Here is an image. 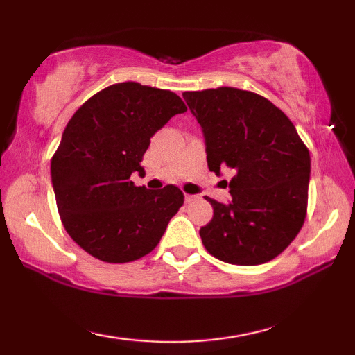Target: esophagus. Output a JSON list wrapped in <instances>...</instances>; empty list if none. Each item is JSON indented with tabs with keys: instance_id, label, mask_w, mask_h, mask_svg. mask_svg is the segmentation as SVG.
Segmentation results:
<instances>
[{
	"instance_id": "1",
	"label": "esophagus",
	"mask_w": 355,
	"mask_h": 355,
	"mask_svg": "<svg viewBox=\"0 0 355 355\" xmlns=\"http://www.w3.org/2000/svg\"><path fill=\"white\" fill-rule=\"evenodd\" d=\"M184 200H186V202H188V203H189V202H194V200H197V196H191V194H186V196H184Z\"/></svg>"
}]
</instances>
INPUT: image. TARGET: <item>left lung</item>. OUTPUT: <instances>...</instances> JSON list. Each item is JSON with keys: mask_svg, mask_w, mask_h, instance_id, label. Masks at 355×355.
<instances>
[{"mask_svg": "<svg viewBox=\"0 0 355 355\" xmlns=\"http://www.w3.org/2000/svg\"><path fill=\"white\" fill-rule=\"evenodd\" d=\"M183 98L205 136L209 171L235 173L228 205L207 197L214 214L200 228L203 245L230 264L271 261L307 216V146L284 111L255 92L218 87L184 92Z\"/></svg>", "mask_w": 355, "mask_h": 355, "instance_id": "1", "label": "left lung"}]
</instances>
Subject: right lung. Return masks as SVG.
Listing matches in <instances>:
<instances>
[{
    "label": "right lung",
    "mask_w": 355,
    "mask_h": 355,
    "mask_svg": "<svg viewBox=\"0 0 355 355\" xmlns=\"http://www.w3.org/2000/svg\"><path fill=\"white\" fill-rule=\"evenodd\" d=\"M184 111L177 94L127 81L92 95L69 120L51 182L62 225L87 254L130 263L158 245L184 196L173 184L136 186L131 173L144 172L150 137Z\"/></svg>",
    "instance_id": "right-lung-1"
}]
</instances>
